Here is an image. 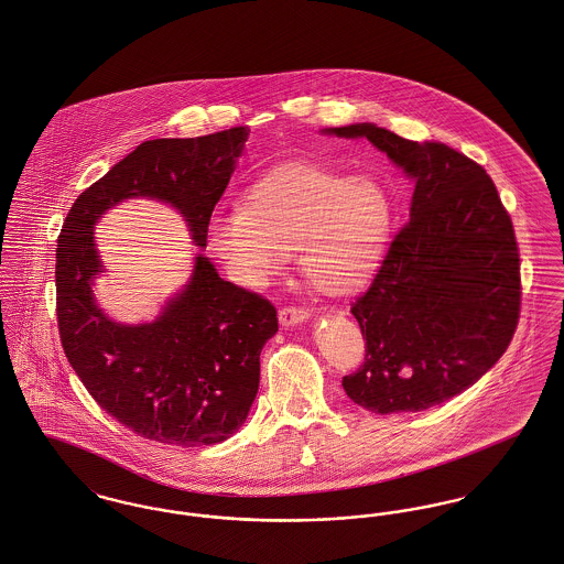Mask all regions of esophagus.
Masks as SVG:
<instances>
[{
  "label": "esophagus",
  "instance_id": "34e87169",
  "mask_svg": "<svg viewBox=\"0 0 564 564\" xmlns=\"http://www.w3.org/2000/svg\"><path fill=\"white\" fill-rule=\"evenodd\" d=\"M306 318H310V312H307L306 307L286 306L280 310V323H282L284 329L295 327V325L304 323Z\"/></svg>",
  "mask_w": 564,
  "mask_h": 564
}]
</instances>
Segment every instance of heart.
Returning a JSON list of instances; mask_svg holds the SVG:
<instances>
[{"mask_svg": "<svg viewBox=\"0 0 564 564\" xmlns=\"http://www.w3.org/2000/svg\"><path fill=\"white\" fill-rule=\"evenodd\" d=\"M390 228L392 203L377 181L289 163L258 178L243 205L217 206L205 237L239 284L267 282L297 250L314 289L351 295L379 269Z\"/></svg>", "mask_w": 564, "mask_h": 564, "instance_id": "obj_1", "label": "heart"}]
</instances>
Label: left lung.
<instances>
[{
    "label": "left lung",
    "mask_w": 564,
    "mask_h": 564,
    "mask_svg": "<svg viewBox=\"0 0 564 564\" xmlns=\"http://www.w3.org/2000/svg\"><path fill=\"white\" fill-rule=\"evenodd\" d=\"M323 133L366 138L413 181L410 221L351 307L366 358L343 388L381 415L435 408L474 386L511 343L521 304L511 217L482 165L446 144L372 122Z\"/></svg>",
    "instance_id": "1"
}]
</instances>
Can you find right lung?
Segmentation results:
<instances>
[{
    "label": "right lung",
    "instance_id": "obj_1",
    "mask_svg": "<svg viewBox=\"0 0 564 564\" xmlns=\"http://www.w3.org/2000/svg\"><path fill=\"white\" fill-rule=\"evenodd\" d=\"M250 129L149 140L70 206L55 254L57 327L73 370L105 413L140 437L181 448L232 437L257 399L260 351L278 332L275 307L219 278L203 254L154 321L109 318L95 297L102 260L95 226L113 206L147 198L174 206L198 248L243 154Z\"/></svg>",
    "mask_w": 564,
    "mask_h": 564
}]
</instances>
